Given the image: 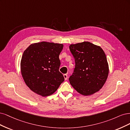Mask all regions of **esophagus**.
<instances>
[{
  "instance_id": "obj_1",
  "label": "esophagus",
  "mask_w": 130,
  "mask_h": 130,
  "mask_svg": "<svg viewBox=\"0 0 130 130\" xmlns=\"http://www.w3.org/2000/svg\"><path fill=\"white\" fill-rule=\"evenodd\" d=\"M64 77L65 80H67V79H68V74H64Z\"/></svg>"
}]
</instances>
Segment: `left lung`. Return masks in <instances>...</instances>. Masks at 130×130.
Returning a JSON list of instances; mask_svg holds the SVG:
<instances>
[{"label":"left lung","instance_id":"1","mask_svg":"<svg viewBox=\"0 0 130 130\" xmlns=\"http://www.w3.org/2000/svg\"><path fill=\"white\" fill-rule=\"evenodd\" d=\"M69 48L76 63L73 73L69 78L71 85L84 95L99 91L105 83L109 72L103 49L89 41L71 44Z\"/></svg>","mask_w":130,"mask_h":130}]
</instances>
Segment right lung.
I'll return each mask as SVG.
<instances>
[{
	"label": "right lung",
	"instance_id": "1",
	"mask_svg": "<svg viewBox=\"0 0 130 130\" xmlns=\"http://www.w3.org/2000/svg\"><path fill=\"white\" fill-rule=\"evenodd\" d=\"M62 44L42 42L31 44L24 51L20 62L22 77L35 93L46 97L55 92L64 77L59 71Z\"/></svg>",
	"mask_w": 130,
	"mask_h": 130
}]
</instances>
